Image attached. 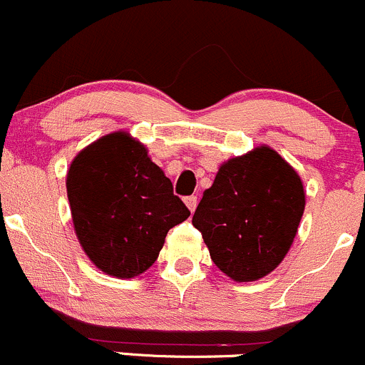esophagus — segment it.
<instances>
[{"label": "esophagus", "instance_id": "34e87169", "mask_svg": "<svg viewBox=\"0 0 365 365\" xmlns=\"http://www.w3.org/2000/svg\"><path fill=\"white\" fill-rule=\"evenodd\" d=\"M184 204H186V207L193 212L195 209H197V204H198V198L195 197V195H191V197H186L184 198Z\"/></svg>", "mask_w": 365, "mask_h": 365}]
</instances>
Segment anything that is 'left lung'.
Here are the masks:
<instances>
[{"mask_svg": "<svg viewBox=\"0 0 365 365\" xmlns=\"http://www.w3.org/2000/svg\"><path fill=\"white\" fill-rule=\"evenodd\" d=\"M306 207L300 175L269 145L225 161L193 214L212 262L237 283L283 262Z\"/></svg>", "mask_w": 365, "mask_h": 365, "instance_id": "obj_1", "label": "left lung"}]
</instances>
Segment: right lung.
Instances as JSON below:
<instances>
[{
	"label": "right lung",
	"mask_w": 365,
	"mask_h": 365,
	"mask_svg": "<svg viewBox=\"0 0 365 365\" xmlns=\"http://www.w3.org/2000/svg\"><path fill=\"white\" fill-rule=\"evenodd\" d=\"M71 220L82 250L101 272L130 279L156 262L168 230L190 210L128 131H112L71 160Z\"/></svg>",
	"instance_id": "obj_1"
}]
</instances>
